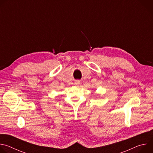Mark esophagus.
I'll return each mask as SVG.
<instances>
[{
    "instance_id": "esophagus-1",
    "label": "esophagus",
    "mask_w": 153,
    "mask_h": 153,
    "mask_svg": "<svg viewBox=\"0 0 153 153\" xmlns=\"http://www.w3.org/2000/svg\"><path fill=\"white\" fill-rule=\"evenodd\" d=\"M80 83V81H76V82H75V84L76 85H79Z\"/></svg>"
}]
</instances>
